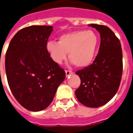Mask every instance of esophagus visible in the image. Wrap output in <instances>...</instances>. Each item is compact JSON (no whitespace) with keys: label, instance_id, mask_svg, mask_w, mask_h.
I'll return each mask as SVG.
<instances>
[{"label":"esophagus","instance_id":"34e87169","mask_svg":"<svg viewBox=\"0 0 133 133\" xmlns=\"http://www.w3.org/2000/svg\"><path fill=\"white\" fill-rule=\"evenodd\" d=\"M65 73H66V77H69L70 75L73 74V73L72 72V71H69V70H66V71H65Z\"/></svg>","mask_w":133,"mask_h":133}]
</instances>
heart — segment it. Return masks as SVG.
Returning a JSON list of instances; mask_svg holds the SVG:
<instances>
[{
  "label": "heart",
  "instance_id": "b5f03b06",
  "mask_svg": "<svg viewBox=\"0 0 133 133\" xmlns=\"http://www.w3.org/2000/svg\"><path fill=\"white\" fill-rule=\"evenodd\" d=\"M99 44V38L93 30H77L61 35L58 42L48 41L46 49L51 60L58 64L66 59L77 67L88 66L92 62Z\"/></svg>",
  "mask_w": 133,
  "mask_h": 133
}]
</instances>
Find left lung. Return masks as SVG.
<instances>
[{"label": "left lung", "instance_id": "8db88e82", "mask_svg": "<svg viewBox=\"0 0 133 133\" xmlns=\"http://www.w3.org/2000/svg\"><path fill=\"white\" fill-rule=\"evenodd\" d=\"M101 36L98 53L90 66L77 71L81 84L75 91L79 101L88 107L107 103L118 92L123 71L121 43L107 26L89 24Z\"/></svg>", "mask_w": 133, "mask_h": 133}]
</instances>
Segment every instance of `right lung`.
<instances>
[{
    "label": "right lung",
    "mask_w": 133,
    "mask_h": 133,
    "mask_svg": "<svg viewBox=\"0 0 133 133\" xmlns=\"http://www.w3.org/2000/svg\"><path fill=\"white\" fill-rule=\"evenodd\" d=\"M53 31L50 26L21 29L10 41L5 56L9 86L17 102L31 111H39L51 103L65 72L51 60L46 49Z\"/></svg>",
    "instance_id": "1"
}]
</instances>
